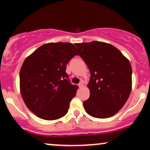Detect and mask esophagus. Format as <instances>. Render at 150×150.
<instances>
[{"mask_svg":"<svg viewBox=\"0 0 150 150\" xmlns=\"http://www.w3.org/2000/svg\"><path fill=\"white\" fill-rule=\"evenodd\" d=\"M78 86H79V87H80V88H82V87H84L83 82H82V81H81V82H80V84H79V85H78Z\"/></svg>","mask_w":150,"mask_h":150,"instance_id":"34e87169","label":"esophagus"}]
</instances>
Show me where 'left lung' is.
Here are the masks:
<instances>
[{"instance_id": "obj_1", "label": "left lung", "mask_w": 150, "mask_h": 150, "mask_svg": "<svg viewBox=\"0 0 150 150\" xmlns=\"http://www.w3.org/2000/svg\"><path fill=\"white\" fill-rule=\"evenodd\" d=\"M75 45L91 75L87 85L90 95L83 102L85 111L94 118L113 116L124 106L131 92L130 61L107 43L94 41Z\"/></svg>"}]
</instances>
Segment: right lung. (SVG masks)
<instances>
[{
  "mask_svg": "<svg viewBox=\"0 0 150 150\" xmlns=\"http://www.w3.org/2000/svg\"><path fill=\"white\" fill-rule=\"evenodd\" d=\"M77 55L73 44L47 43L25 58L20 72V89L27 107L36 116L56 120L68 113L78 87L65 73L66 65Z\"/></svg>",
  "mask_w": 150,
  "mask_h": 150,
  "instance_id": "right-lung-1",
  "label": "right lung"
}]
</instances>
